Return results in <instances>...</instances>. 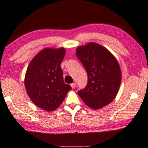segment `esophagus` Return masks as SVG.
<instances>
[{"label": "esophagus", "mask_w": 148, "mask_h": 148, "mask_svg": "<svg viewBox=\"0 0 148 148\" xmlns=\"http://www.w3.org/2000/svg\"><path fill=\"white\" fill-rule=\"evenodd\" d=\"M71 87H72V88L73 89V88H75L76 87V83H72V84H71Z\"/></svg>", "instance_id": "obj_1"}]
</instances>
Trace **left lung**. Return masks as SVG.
<instances>
[{
  "instance_id": "left-lung-1",
  "label": "left lung",
  "mask_w": 148,
  "mask_h": 148,
  "mask_svg": "<svg viewBox=\"0 0 148 148\" xmlns=\"http://www.w3.org/2000/svg\"><path fill=\"white\" fill-rule=\"evenodd\" d=\"M76 54L88 74V84L78 91L79 96L93 110L108 106L117 96L121 83L117 60L107 48L94 42L79 46Z\"/></svg>"
}]
</instances>
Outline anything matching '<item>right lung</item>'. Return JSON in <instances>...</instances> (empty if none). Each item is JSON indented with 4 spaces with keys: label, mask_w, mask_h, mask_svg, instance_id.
Returning <instances> with one entry per match:
<instances>
[{
    "label": "right lung",
    "mask_w": 148,
    "mask_h": 148,
    "mask_svg": "<svg viewBox=\"0 0 148 148\" xmlns=\"http://www.w3.org/2000/svg\"><path fill=\"white\" fill-rule=\"evenodd\" d=\"M65 48H45L35 56L25 73L24 84L32 102L43 110L52 111L59 107L71 89L64 83L61 63Z\"/></svg>",
    "instance_id": "right-lung-1"
}]
</instances>
